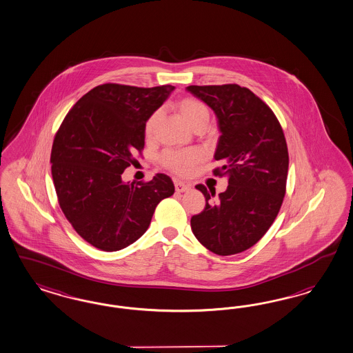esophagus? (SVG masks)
Wrapping results in <instances>:
<instances>
[{"instance_id":"34e87169","label":"esophagus","mask_w":353,"mask_h":353,"mask_svg":"<svg viewBox=\"0 0 353 353\" xmlns=\"http://www.w3.org/2000/svg\"><path fill=\"white\" fill-rule=\"evenodd\" d=\"M174 188H176V192H177V193H183V192H188V190H190L192 185H190V183L177 181V183H174Z\"/></svg>"}]
</instances>
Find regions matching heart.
Masks as SVG:
<instances>
[{"instance_id": "obj_1", "label": "heart", "mask_w": 353, "mask_h": 353, "mask_svg": "<svg viewBox=\"0 0 353 353\" xmlns=\"http://www.w3.org/2000/svg\"><path fill=\"white\" fill-rule=\"evenodd\" d=\"M176 110L185 121L195 130H203L210 120V110L206 103L196 97H183L176 103ZM160 112L155 110L147 117L143 132L146 138H151L158 126ZM202 155L196 150L185 151H165L161 157V164L167 170L174 172L179 176H189L194 172L196 165L201 163Z\"/></svg>"}]
</instances>
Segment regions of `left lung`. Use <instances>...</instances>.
<instances>
[{
  "label": "left lung",
  "instance_id": "1",
  "mask_svg": "<svg viewBox=\"0 0 353 353\" xmlns=\"http://www.w3.org/2000/svg\"><path fill=\"white\" fill-rule=\"evenodd\" d=\"M218 117L220 133L214 158L228 188H195L206 198L205 210L190 224L196 240L218 256H232L256 245L279 214L288 176V148L279 120L268 104L241 85H189Z\"/></svg>",
  "mask_w": 353,
  "mask_h": 353
}]
</instances>
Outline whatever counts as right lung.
Segmentation results:
<instances>
[{
    "mask_svg": "<svg viewBox=\"0 0 353 353\" xmlns=\"http://www.w3.org/2000/svg\"><path fill=\"white\" fill-rule=\"evenodd\" d=\"M173 85L104 83L81 97L54 135L52 177L63 215L75 232L104 252H117L147 231L159 202L174 193L170 176L125 183L123 170L145 147L147 117Z\"/></svg>",
    "mask_w": 353,
    "mask_h": 353,
    "instance_id": "obj_1",
    "label": "right lung"
}]
</instances>
